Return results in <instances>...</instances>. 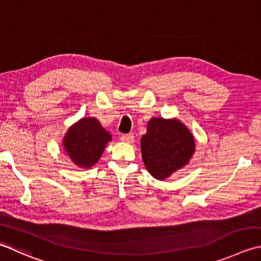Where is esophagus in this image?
<instances>
[{"instance_id":"esophagus-1","label":"esophagus","mask_w":261,"mask_h":261,"mask_svg":"<svg viewBox=\"0 0 261 261\" xmlns=\"http://www.w3.org/2000/svg\"><path fill=\"white\" fill-rule=\"evenodd\" d=\"M121 141L126 142V144H134L135 137L132 135H122L121 136Z\"/></svg>"}]
</instances>
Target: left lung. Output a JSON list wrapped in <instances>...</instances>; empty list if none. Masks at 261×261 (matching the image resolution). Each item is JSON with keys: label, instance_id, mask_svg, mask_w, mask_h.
I'll return each instance as SVG.
<instances>
[{"label": "left lung", "instance_id": "1", "mask_svg": "<svg viewBox=\"0 0 261 261\" xmlns=\"http://www.w3.org/2000/svg\"><path fill=\"white\" fill-rule=\"evenodd\" d=\"M140 146L147 171L157 180H165L190 162L196 140L178 119L151 117Z\"/></svg>", "mask_w": 261, "mask_h": 261}]
</instances>
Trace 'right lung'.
<instances>
[{
    "instance_id": "right-lung-1",
    "label": "right lung",
    "mask_w": 261,
    "mask_h": 261,
    "mask_svg": "<svg viewBox=\"0 0 261 261\" xmlns=\"http://www.w3.org/2000/svg\"><path fill=\"white\" fill-rule=\"evenodd\" d=\"M112 135L96 117H83L64 135V151L78 167L90 168L99 161Z\"/></svg>"
}]
</instances>
